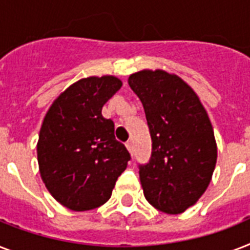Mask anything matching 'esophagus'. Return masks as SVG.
<instances>
[{"mask_svg": "<svg viewBox=\"0 0 250 250\" xmlns=\"http://www.w3.org/2000/svg\"><path fill=\"white\" fill-rule=\"evenodd\" d=\"M125 146H127V149H128V152L131 153V154H133V145H132V141H127V143H125Z\"/></svg>", "mask_w": 250, "mask_h": 250, "instance_id": "esophagus-1", "label": "esophagus"}]
</instances>
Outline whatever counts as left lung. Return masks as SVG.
I'll list each match as a JSON object with an SVG mask.
<instances>
[{
    "mask_svg": "<svg viewBox=\"0 0 250 250\" xmlns=\"http://www.w3.org/2000/svg\"><path fill=\"white\" fill-rule=\"evenodd\" d=\"M144 106L152 156L139 165L145 198L156 209L180 214L205 192L217 164L213 125L188 84L162 70H143L128 78Z\"/></svg>",
    "mask_w": 250,
    "mask_h": 250,
    "instance_id": "obj_1",
    "label": "left lung"
}]
</instances>
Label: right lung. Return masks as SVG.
<instances>
[{
	"label": "right lung",
	"mask_w": 250,
	"mask_h": 250,
	"mask_svg": "<svg viewBox=\"0 0 250 250\" xmlns=\"http://www.w3.org/2000/svg\"><path fill=\"white\" fill-rule=\"evenodd\" d=\"M115 76H90L70 85L45 115L37 161L45 187L74 211L104 205L131 160L114 136V122L102 106L121 89Z\"/></svg>",
	"instance_id": "right-lung-1"
}]
</instances>
